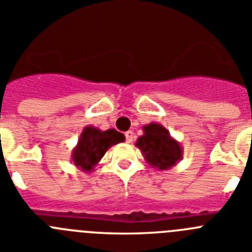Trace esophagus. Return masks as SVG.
I'll return each mask as SVG.
<instances>
[{
	"label": "esophagus",
	"instance_id": "esophagus-1",
	"mask_svg": "<svg viewBox=\"0 0 252 252\" xmlns=\"http://www.w3.org/2000/svg\"><path fill=\"white\" fill-rule=\"evenodd\" d=\"M125 136H126V141H127L128 144H131V142L133 141V132H132V131H127V132H125Z\"/></svg>",
	"mask_w": 252,
	"mask_h": 252
}]
</instances>
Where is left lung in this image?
Instances as JSON below:
<instances>
[{
  "label": "left lung",
  "instance_id": "left-lung-1",
  "mask_svg": "<svg viewBox=\"0 0 252 252\" xmlns=\"http://www.w3.org/2000/svg\"><path fill=\"white\" fill-rule=\"evenodd\" d=\"M142 130L144 135L137 139L135 145L141 150L149 165L168 170L182 160L183 148L161 124L151 122L142 126Z\"/></svg>",
  "mask_w": 252,
  "mask_h": 252
}]
</instances>
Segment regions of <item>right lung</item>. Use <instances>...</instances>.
Instances as JSON below:
<instances>
[{"label":"right lung","mask_w":252,"mask_h":252,"mask_svg":"<svg viewBox=\"0 0 252 252\" xmlns=\"http://www.w3.org/2000/svg\"><path fill=\"white\" fill-rule=\"evenodd\" d=\"M124 141V133L115 128L102 131L94 126H86L72 151V161L79 170L91 173L111 146Z\"/></svg>","instance_id":"right-lung-1"}]
</instances>
